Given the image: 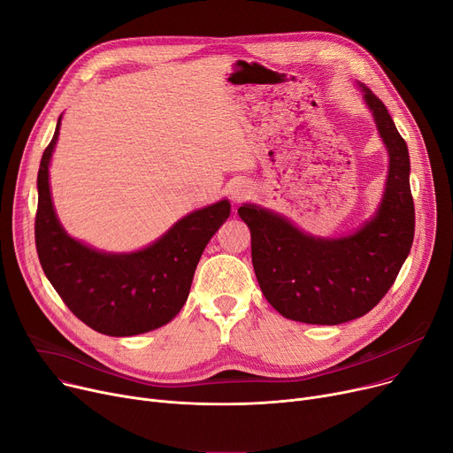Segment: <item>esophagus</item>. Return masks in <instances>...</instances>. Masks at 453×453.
Wrapping results in <instances>:
<instances>
[{
    "mask_svg": "<svg viewBox=\"0 0 453 453\" xmlns=\"http://www.w3.org/2000/svg\"><path fill=\"white\" fill-rule=\"evenodd\" d=\"M229 195L233 198V202H242L248 198L250 195V185L246 181H234L231 187H229Z\"/></svg>",
    "mask_w": 453,
    "mask_h": 453,
    "instance_id": "obj_1",
    "label": "esophagus"
}]
</instances>
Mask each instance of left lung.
Instances as JSON below:
<instances>
[{"instance_id": "left-lung-1", "label": "left lung", "mask_w": 453, "mask_h": 453, "mask_svg": "<svg viewBox=\"0 0 453 453\" xmlns=\"http://www.w3.org/2000/svg\"><path fill=\"white\" fill-rule=\"evenodd\" d=\"M380 135L389 150L386 195L376 217L343 239H314L287 219L257 205L239 217L251 231L258 287L284 318L340 325L362 318L382 301L406 260L415 234L410 152L376 95L362 86Z\"/></svg>"}]
</instances>
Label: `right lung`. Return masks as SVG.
Segmentation results:
<instances>
[{
  "label": "right lung",
  "instance_id": "obj_1",
  "mask_svg": "<svg viewBox=\"0 0 453 453\" xmlns=\"http://www.w3.org/2000/svg\"><path fill=\"white\" fill-rule=\"evenodd\" d=\"M58 128L60 119L38 171L35 241L43 273L69 311L101 334L135 336L163 326L185 304L207 242L229 217V202L187 214L147 250L95 251L62 229L51 203L47 169Z\"/></svg>",
  "mask_w": 453,
  "mask_h": 453
}]
</instances>
